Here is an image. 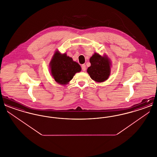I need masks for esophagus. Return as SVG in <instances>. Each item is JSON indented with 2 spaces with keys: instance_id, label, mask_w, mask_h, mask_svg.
<instances>
[{
  "instance_id": "obj_1",
  "label": "esophagus",
  "mask_w": 157,
  "mask_h": 157,
  "mask_svg": "<svg viewBox=\"0 0 157 157\" xmlns=\"http://www.w3.org/2000/svg\"><path fill=\"white\" fill-rule=\"evenodd\" d=\"M82 69L83 71H86V65L85 64L82 65Z\"/></svg>"
}]
</instances>
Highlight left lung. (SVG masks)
<instances>
[{
  "mask_svg": "<svg viewBox=\"0 0 157 157\" xmlns=\"http://www.w3.org/2000/svg\"><path fill=\"white\" fill-rule=\"evenodd\" d=\"M90 67L87 72L92 79L97 82H103L107 80L111 73V63L106 55L102 56L95 53L90 58Z\"/></svg>",
  "mask_w": 157,
  "mask_h": 157,
  "instance_id": "1",
  "label": "left lung"
}]
</instances>
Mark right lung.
<instances>
[{
  "mask_svg": "<svg viewBox=\"0 0 157 157\" xmlns=\"http://www.w3.org/2000/svg\"><path fill=\"white\" fill-rule=\"evenodd\" d=\"M51 75L55 81L61 85H67L76 73L81 71V66L72 58L56 51L49 63Z\"/></svg>",
  "mask_w": 157,
  "mask_h": 157,
  "instance_id": "add662e5",
  "label": "right lung"
}]
</instances>
